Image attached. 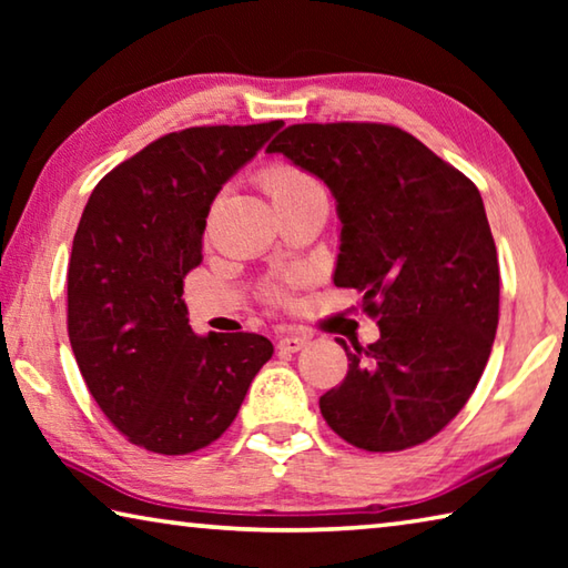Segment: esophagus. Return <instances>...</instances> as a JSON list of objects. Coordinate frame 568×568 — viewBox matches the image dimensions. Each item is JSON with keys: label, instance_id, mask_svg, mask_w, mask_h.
Masks as SVG:
<instances>
[{"label": "esophagus", "instance_id": "obj_1", "mask_svg": "<svg viewBox=\"0 0 568 568\" xmlns=\"http://www.w3.org/2000/svg\"><path fill=\"white\" fill-rule=\"evenodd\" d=\"M307 343L305 335H283L281 341H277V351L281 353H297Z\"/></svg>", "mask_w": 568, "mask_h": 568}]
</instances>
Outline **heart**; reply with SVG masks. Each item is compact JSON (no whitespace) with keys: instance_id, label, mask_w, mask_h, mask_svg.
Returning <instances> with one entry per match:
<instances>
[{"instance_id":"obj_1","label":"heart","mask_w":568,"mask_h":568,"mask_svg":"<svg viewBox=\"0 0 568 568\" xmlns=\"http://www.w3.org/2000/svg\"><path fill=\"white\" fill-rule=\"evenodd\" d=\"M263 187L275 205H283L287 200L303 197L307 192L321 190L315 185V180L311 175H305L303 170H297L293 165H273L263 172ZM267 295L273 301H283V287L281 285H271L267 287Z\"/></svg>"}]
</instances>
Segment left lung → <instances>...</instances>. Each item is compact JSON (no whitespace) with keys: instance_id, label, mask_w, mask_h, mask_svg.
<instances>
[{"instance_id":"obj_1","label":"left lung","mask_w":568,"mask_h":568,"mask_svg":"<svg viewBox=\"0 0 568 568\" xmlns=\"http://www.w3.org/2000/svg\"><path fill=\"white\" fill-rule=\"evenodd\" d=\"M335 197L333 283L363 293L381 338H338L348 376L321 413L363 450L434 438L474 393L498 325V257L484 200L464 172L390 124H291L267 145Z\"/></svg>"}]
</instances>
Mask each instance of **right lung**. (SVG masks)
Listing matches in <instances>:
<instances>
[{
  "label": "right lung",
  "instance_id": "obj_1",
  "mask_svg": "<svg viewBox=\"0 0 568 568\" xmlns=\"http://www.w3.org/2000/svg\"><path fill=\"white\" fill-rule=\"evenodd\" d=\"M281 128L170 132L108 172L84 205L67 271V333L104 416L152 454H192L223 436L273 355L257 333L195 335L182 277L203 261L217 192Z\"/></svg>",
  "mask_w": 568,
  "mask_h": 568
}]
</instances>
